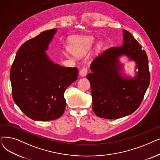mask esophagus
Masks as SVG:
<instances>
[{
    "label": "esophagus",
    "mask_w": 160,
    "mask_h": 160,
    "mask_svg": "<svg viewBox=\"0 0 160 160\" xmlns=\"http://www.w3.org/2000/svg\"><path fill=\"white\" fill-rule=\"evenodd\" d=\"M88 74V69L86 67H83V68L80 71L79 74L81 77H86Z\"/></svg>",
    "instance_id": "obj_1"
}]
</instances>
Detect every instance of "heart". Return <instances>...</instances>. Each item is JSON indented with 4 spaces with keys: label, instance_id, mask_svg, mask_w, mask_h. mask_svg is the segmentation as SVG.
<instances>
[{
    "label": "heart",
    "instance_id": "1",
    "mask_svg": "<svg viewBox=\"0 0 160 160\" xmlns=\"http://www.w3.org/2000/svg\"><path fill=\"white\" fill-rule=\"evenodd\" d=\"M95 39L91 36H76L71 38L69 41V48L72 52H65V55L68 58H72V53L75 56H82L86 54L93 46ZM104 45L102 41H99L96 45V50L98 51Z\"/></svg>",
    "mask_w": 160,
    "mask_h": 160
}]
</instances>
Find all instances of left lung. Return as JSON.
I'll use <instances>...</instances> for the list:
<instances>
[{"label":"left lung","instance_id":"8db88e82","mask_svg":"<svg viewBox=\"0 0 160 160\" xmlns=\"http://www.w3.org/2000/svg\"><path fill=\"white\" fill-rule=\"evenodd\" d=\"M120 47L108 48L96 58L87 75L93 98V110L99 117L116 119L135 112L143 99L150 83L148 57L131 33L122 30ZM127 58L136 63L133 78L124 72L120 59ZM137 71H136V70Z\"/></svg>","mask_w":160,"mask_h":160}]
</instances>
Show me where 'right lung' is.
<instances>
[{"mask_svg": "<svg viewBox=\"0 0 160 160\" xmlns=\"http://www.w3.org/2000/svg\"><path fill=\"white\" fill-rule=\"evenodd\" d=\"M57 31H44L25 42L12 66L13 99L25 115L35 121L60 117L66 105L65 91L78 78L77 68L55 63L46 52Z\"/></svg>", "mask_w": 160, "mask_h": 160, "instance_id": "add662e5", "label": "right lung"}]
</instances>
